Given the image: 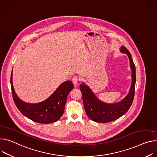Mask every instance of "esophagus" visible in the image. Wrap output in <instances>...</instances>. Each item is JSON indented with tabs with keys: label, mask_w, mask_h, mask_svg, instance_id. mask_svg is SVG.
Masks as SVG:
<instances>
[{
	"label": "esophagus",
	"mask_w": 157,
	"mask_h": 157,
	"mask_svg": "<svg viewBox=\"0 0 157 157\" xmlns=\"http://www.w3.org/2000/svg\"><path fill=\"white\" fill-rule=\"evenodd\" d=\"M79 81H80V78L78 76H74L72 78V81H73V84H74L75 86Z\"/></svg>",
	"instance_id": "esophagus-1"
}]
</instances>
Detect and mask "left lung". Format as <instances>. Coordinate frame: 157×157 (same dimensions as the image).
Returning a JSON list of instances; mask_svg holds the SVG:
<instances>
[{
  "label": "left lung",
  "instance_id": "1",
  "mask_svg": "<svg viewBox=\"0 0 157 157\" xmlns=\"http://www.w3.org/2000/svg\"><path fill=\"white\" fill-rule=\"evenodd\" d=\"M121 51L127 54L130 61L132 71V82L128 94L121 101L115 104H106L94 96L91 90L84 84L80 85L82 101L87 116L93 121L98 123H108L115 121L123 116L130 109L135 96L136 82V69L132 55L126 47L122 46Z\"/></svg>",
  "mask_w": 157,
  "mask_h": 157
}]
</instances>
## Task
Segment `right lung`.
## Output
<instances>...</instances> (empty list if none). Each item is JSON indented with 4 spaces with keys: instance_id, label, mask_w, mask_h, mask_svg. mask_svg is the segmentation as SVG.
<instances>
[{
    "instance_id": "1",
    "label": "right lung",
    "mask_w": 157,
    "mask_h": 157,
    "mask_svg": "<svg viewBox=\"0 0 157 157\" xmlns=\"http://www.w3.org/2000/svg\"><path fill=\"white\" fill-rule=\"evenodd\" d=\"M10 76V84L13 101L23 115L32 121L42 124L55 122L61 118L64 113L65 104L69 93L74 88L73 83L65 81L44 101L37 104L26 103L21 101L13 90Z\"/></svg>"
}]
</instances>
